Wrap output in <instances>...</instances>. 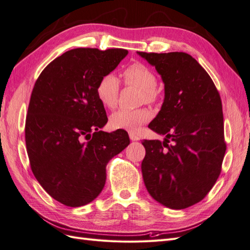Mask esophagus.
Instances as JSON below:
<instances>
[{"mask_svg": "<svg viewBox=\"0 0 250 250\" xmlns=\"http://www.w3.org/2000/svg\"><path fill=\"white\" fill-rule=\"evenodd\" d=\"M129 138H130V140L131 141H139L140 140V138L138 137L137 134H134V133H132V132H130L129 133Z\"/></svg>", "mask_w": 250, "mask_h": 250, "instance_id": "esophagus-1", "label": "esophagus"}]
</instances>
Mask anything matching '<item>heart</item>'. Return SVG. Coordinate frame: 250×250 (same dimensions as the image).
<instances>
[{
    "label": "heart",
    "mask_w": 250,
    "mask_h": 250,
    "mask_svg": "<svg viewBox=\"0 0 250 250\" xmlns=\"http://www.w3.org/2000/svg\"><path fill=\"white\" fill-rule=\"evenodd\" d=\"M122 76L125 84L141 89V101L152 103L157 99V78L148 66L141 62L128 65L123 71ZM97 97L103 106L112 109L117 106L120 93V82L113 74H106L99 80L96 87ZM151 118V112L147 108L119 109L113 112L109 123L113 129H123L135 132L147 123Z\"/></svg>",
    "instance_id": "obj_1"
}]
</instances>
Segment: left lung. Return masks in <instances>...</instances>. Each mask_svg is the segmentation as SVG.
I'll return each mask as SVG.
<instances>
[{"label":"left lung","instance_id":"1","mask_svg":"<svg viewBox=\"0 0 250 250\" xmlns=\"http://www.w3.org/2000/svg\"><path fill=\"white\" fill-rule=\"evenodd\" d=\"M138 54L155 66L165 83L162 108L148 127L166 138L142 142L144 183L163 206L187 208L206 197L220 175L226 150L220 95L187 53Z\"/></svg>","mask_w":250,"mask_h":250}]
</instances>
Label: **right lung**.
<instances>
[{"instance_id": "1", "label": "right lung", "mask_w": 250, "mask_h": 250, "mask_svg": "<svg viewBox=\"0 0 250 250\" xmlns=\"http://www.w3.org/2000/svg\"><path fill=\"white\" fill-rule=\"evenodd\" d=\"M128 51L78 48L50 62L37 78L25 126L30 166L51 197L66 207L92 202L103 190L106 165L129 145L128 133L99 130L106 111L98 82Z\"/></svg>"}]
</instances>
